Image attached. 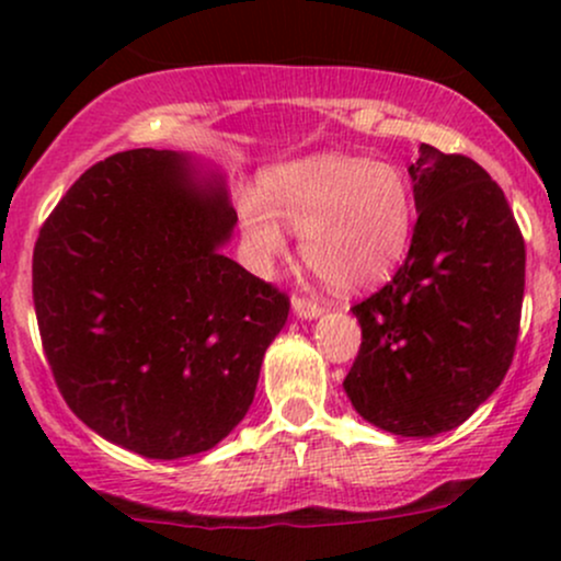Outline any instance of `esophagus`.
<instances>
[{
    "mask_svg": "<svg viewBox=\"0 0 561 561\" xmlns=\"http://www.w3.org/2000/svg\"><path fill=\"white\" fill-rule=\"evenodd\" d=\"M293 311L298 313L300 319H313V317H319L324 308H321V302L317 298H308V295L295 293L293 295Z\"/></svg>",
    "mask_w": 561,
    "mask_h": 561,
    "instance_id": "34e87169",
    "label": "esophagus"
}]
</instances>
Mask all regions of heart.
<instances>
[{
	"instance_id": "heart-1",
	"label": "heart",
	"mask_w": 561,
	"mask_h": 561,
	"mask_svg": "<svg viewBox=\"0 0 561 561\" xmlns=\"http://www.w3.org/2000/svg\"><path fill=\"white\" fill-rule=\"evenodd\" d=\"M250 250L261 261L285 253L282 221L300 229V253L334 287L382 279L403 259L414 231V190L409 173L390 160L321 152L272 169L261 197L237 199Z\"/></svg>"
}]
</instances>
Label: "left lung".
<instances>
[{
  "mask_svg": "<svg viewBox=\"0 0 561 561\" xmlns=\"http://www.w3.org/2000/svg\"><path fill=\"white\" fill-rule=\"evenodd\" d=\"M409 176L420 210L409 255L353 306L362 347L343 385L366 422L433 437L469 420L512 366L525 240L504 190L472 158L422 145Z\"/></svg>",
  "mask_w": 561,
  "mask_h": 561,
  "instance_id": "1",
  "label": "left lung"
}]
</instances>
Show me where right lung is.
Instances as JSON below:
<instances>
[{"instance_id": "add662e5", "label": "right lung", "mask_w": 561, "mask_h": 561, "mask_svg": "<svg viewBox=\"0 0 561 561\" xmlns=\"http://www.w3.org/2000/svg\"><path fill=\"white\" fill-rule=\"evenodd\" d=\"M234 224L224 184L197 182L184 156L126 150L83 171L38 229L44 356L105 440L179 459L248 414L289 298L218 250Z\"/></svg>"}]
</instances>
